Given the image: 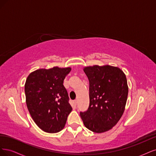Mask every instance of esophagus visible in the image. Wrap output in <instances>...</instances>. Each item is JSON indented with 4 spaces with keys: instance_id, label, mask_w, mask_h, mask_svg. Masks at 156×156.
Segmentation results:
<instances>
[{
    "instance_id": "esophagus-1",
    "label": "esophagus",
    "mask_w": 156,
    "mask_h": 156,
    "mask_svg": "<svg viewBox=\"0 0 156 156\" xmlns=\"http://www.w3.org/2000/svg\"><path fill=\"white\" fill-rule=\"evenodd\" d=\"M73 103L74 106V107H76V105H77V100H74V101L73 102Z\"/></svg>"
}]
</instances>
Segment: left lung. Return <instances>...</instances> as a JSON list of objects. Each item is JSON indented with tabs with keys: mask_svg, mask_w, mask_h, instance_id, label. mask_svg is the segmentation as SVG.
Returning <instances> with one entry per match:
<instances>
[{
	"mask_svg": "<svg viewBox=\"0 0 156 156\" xmlns=\"http://www.w3.org/2000/svg\"><path fill=\"white\" fill-rule=\"evenodd\" d=\"M89 82V106L80 115L85 126L95 133L112 129L124 113L128 93L126 75L119 68L105 65L83 69Z\"/></svg>",
	"mask_w": 156,
	"mask_h": 156,
	"instance_id": "left-lung-1",
	"label": "left lung"
}]
</instances>
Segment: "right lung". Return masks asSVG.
<instances>
[{
	"label": "right lung",
	"instance_id": "obj_1",
	"mask_svg": "<svg viewBox=\"0 0 156 156\" xmlns=\"http://www.w3.org/2000/svg\"><path fill=\"white\" fill-rule=\"evenodd\" d=\"M70 67L38 69L29 74L24 85L28 111L39 128L57 133L64 128L72 111L67 91L63 85Z\"/></svg>",
	"mask_w": 156,
	"mask_h": 156
}]
</instances>
